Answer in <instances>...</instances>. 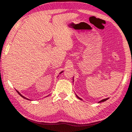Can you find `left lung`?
I'll return each mask as SVG.
<instances>
[{
    "label": "left lung",
    "instance_id": "8db88e82",
    "mask_svg": "<svg viewBox=\"0 0 132 132\" xmlns=\"http://www.w3.org/2000/svg\"><path fill=\"white\" fill-rule=\"evenodd\" d=\"M76 96H77V95H76ZM77 97H78V98H79V99H80V100H81V99H80V98L79 97H78V96H77ZM108 99H109V98H105V99H104V100H101V101H100L99 102V103H101V102H104V101H106V100H107Z\"/></svg>",
    "mask_w": 132,
    "mask_h": 132
}]
</instances>
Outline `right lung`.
<instances>
[{
	"mask_svg": "<svg viewBox=\"0 0 132 132\" xmlns=\"http://www.w3.org/2000/svg\"><path fill=\"white\" fill-rule=\"evenodd\" d=\"M61 73H62V72H61ZM17 92H18V94H19V95H21V97H22V98H25V99H27V100H28V98H25V97H23V96H22V95H21V94H20V93H19V92H18V91H17Z\"/></svg>",
	"mask_w": 132,
	"mask_h": 132,
	"instance_id": "add662e5",
	"label": "right lung"
}]
</instances>
